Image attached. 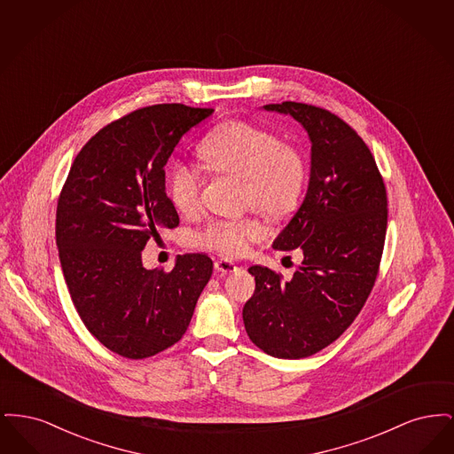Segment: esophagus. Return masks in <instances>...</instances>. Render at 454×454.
I'll list each match as a JSON object with an SVG mask.
<instances>
[{
  "mask_svg": "<svg viewBox=\"0 0 454 454\" xmlns=\"http://www.w3.org/2000/svg\"><path fill=\"white\" fill-rule=\"evenodd\" d=\"M215 269H216L217 272L228 274V272H235L238 265L235 262H231V260L219 259L215 262Z\"/></svg>",
  "mask_w": 454,
  "mask_h": 454,
  "instance_id": "34e87169",
  "label": "esophagus"
}]
</instances>
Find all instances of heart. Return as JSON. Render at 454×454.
I'll use <instances>...</instances> for the list:
<instances>
[{
	"label": "heart",
	"mask_w": 454,
	"mask_h": 454,
	"mask_svg": "<svg viewBox=\"0 0 454 454\" xmlns=\"http://www.w3.org/2000/svg\"><path fill=\"white\" fill-rule=\"evenodd\" d=\"M199 158L207 172L243 180L241 199L267 216L281 217L294 211L306 184L302 153L282 143L272 130L230 121L211 130L199 145ZM202 173L178 161L168 173V192L180 213H194L200 204ZM265 237L257 217L216 219L199 235L197 243L224 257H241Z\"/></svg>",
	"instance_id": "obj_1"
}]
</instances>
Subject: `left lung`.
<instances>
[{"label": "left lung", "mask_w": 454, "mask_h": 454, "mask_svg": "<svg viewBox=\"0 0 454 454\" xmlns=\"http://www.w3.org/2000/svg\"><path fill=\"white\" fill-rule=\"evenodd\" d=\"M291 115L311 143L302 204L274 239L276 250H300L289 281L252 265L255 293L243 306L250 340L281 359H301L337 340L364 306L383 254L388 202L366 143L325 108L298 102L263 106Z\"/></svg>", "instance_id": "8db88e82"}]
</instances>
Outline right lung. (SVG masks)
<instances>
[{
  "label": "right lung",
  "instance_id": "obj_1",
  "mask_svg": "<svg viewBox=\"0 0 454 454\" xmlns=\"http://www.w3.org/2000/svg\"><path fill=\"white\" fill-rule=\"evenodd\" d=\"M213 108L161 104L98 130L74 158L56 213V243L74 308L112 352L145 359L178 342L211 279L213 260L178 255L172 272L146 269L141 252L178 215L165 165L185 132Z\"/></svg>",
  "mask_w": 454,
  "mask_h": 454
}]
</instances>
